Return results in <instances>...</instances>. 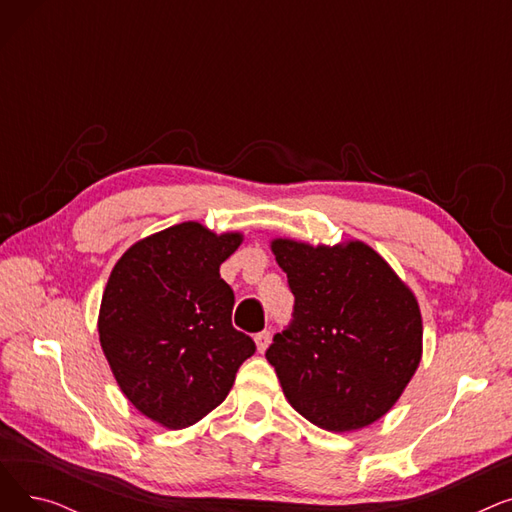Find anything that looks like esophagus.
Segmentation results:
<instances>
[{
  "mask_svg": "<svg viewBox=\"0 0 512 512\" xmlns=\"http://www.w3.org/2000/svg\"><path fill=\"white\" fill-rule=\"evenodd\" d=\"M270 342H272L270 330H263V332H259V334L255 336V344H257V351H259V353H263L265 348L270 346Z\"/></svg>",
  "mask_w": 512,
  "mask_h": 512,
  "instance_id": "34e87169",
  "label": "esophagus"
}]
</instances>
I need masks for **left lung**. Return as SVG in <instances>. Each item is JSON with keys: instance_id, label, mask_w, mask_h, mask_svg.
I'll return each instance as SVG.
<instances>
[{"instance_id": "left-lung-1", "label": "left lung", "mask_w": 512, "mask_h": 512, "mask_svg": "<svg viewBox=\"0 0 512 512\" xmlns=\"http://www.w3.org/2000/svg\"><path fill=\"white\" fill-rule=\"evenodd\" d=\"M294 311L265 351L294 411L328 432L384 417L421 361L415 294L365 242L311 247L276 238Z\"/></svg>"}]
</instances>
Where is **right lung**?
Masks as SVG:
<instances>
[{"instance_id": "right-lung-1", "label": "right lung", "mask_w": 512, "mask_h": 512, "mask_svg": "<svg viewBox=\"0 0 512 512\" xmlns=\"http://www.w3.org/2000/svg\"><path fill=\"white\" fill-rule=\"evenodd\" d=\"M240 232L184 222L118 259L99 309V342L126 398L151 421L182 429L222 405L255 353L232 326L234 292L220 265Z\"/></svg>"}]
</instances>
